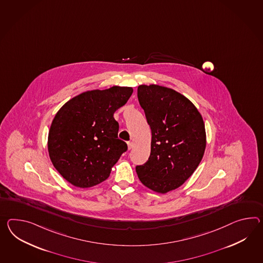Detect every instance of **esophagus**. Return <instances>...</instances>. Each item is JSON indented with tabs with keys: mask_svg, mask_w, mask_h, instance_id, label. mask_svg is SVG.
Instances as JSON below:
<instances>
[{
	"mask_svg": "<svg viewBox=\"0 0 263 263\" xmlns=\"http://www.w3.org/2000/svg\"><path fill=\"white\" fill-rule=\"evenodd\" d=\"M127 145H128L129 150H130L131 148L133 147V143H132V141H128V142H127Z\"/></svg>",
	"mask_w": 263,
	"mask_h": 263,
	"instance_id": "obj_1",
	"label": "esophagus"
}]
</instances>
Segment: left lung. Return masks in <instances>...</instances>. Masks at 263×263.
Instances as JSON below:
<instances>
[{"instance_id":"1","label":"left lung","mask_w":263,"mask_h":263,"mask_svg":"<svg viewBox=\"0 0 263 263\" xmlns=\"http://www.w3.org/2000/svg\"><path fill=\"white\" fill-rule=\"evenodd\" d=\"M138 99L151 128V153L136 166L144 185L169 192L184 183L199 166L206 145L204 122L188 99L160 85H140Z\"/></svg>"}]
</instances>
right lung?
Returning a JSON list of instances; mask_svg holds the SVG:
<instances>
[{"label": "right lung", "instance_id": "obj_1", "mask_svg": "<svg viewBox=\"0 0 263 263\" xmlns=\"http://www.w3.org/2000/svg\"><path fill=\"white\" fill-rule=\"evenodd\" d=\"M131 87L92 90L71 99L55 116L48 134L54 167L71 184L87 188L108 178L111 168L127 151L118 138L117 109L127 103Z\"/></svg>", "mask_w": 263, "mask_h": 263}]
</instances>
